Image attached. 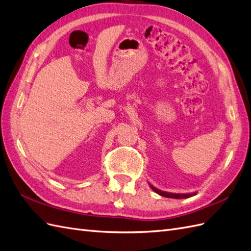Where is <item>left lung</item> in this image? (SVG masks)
<instances>
[{"mask_svg": "<svg viewBox=\"0 0 251 251\" xmlns=\"http://www.w3.org/2000/svg\"><path fill=\"white\" fill-rule=\"evenodd\" d=\"M151 189L155 191L156 193H158L159 195L161 196H164V197H169V198H188V197H191L193 195H195L196 193H190V194H174V193H168V192H163V191H160L156 188H153L152 185H151Z\"/></svg>", "mask_w": 251, "mask_h": 251, "instance_id": "obj_1", "label": "left lung"}]
</instances>
